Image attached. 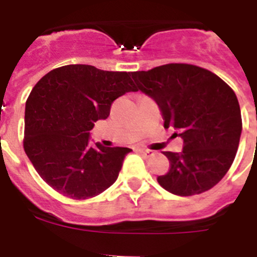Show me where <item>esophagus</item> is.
Instances as JSON below:
<instances>
[{
	"label": "esophagus",
	"mask_w": 257,
	"mask_h": 257,
	"mask_svg": "<svg viewBox=\"0 0 257 257\" xmlns=\"http://www.w3.org/2000/svg\"><path fill=\"white\" fill-rule=\"evenodd\" d=\"M139 153H142L144 157H152L154 154L153 151H149V149H138Z\"/></svg>",
	"instance_id": "1"
}]
</instances>
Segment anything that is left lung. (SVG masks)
Listing matches in <instances>:
<instances>
[{
	"label": "left lung",
	"instance_id": "left-lung-1",
	"mask_svg": "<svg viewBox=\"0 0 257 257\" xmlns=\"http://www.w3.org/2000/svg\"><path fill=\"white\" fill-rule=\"evenodd\" d=\"M133 78L160 106L166 128L174 127L184 142L180 153H163L170 170L157 178L161 187L181 197L215 187L239 145L242 117L234 91L216 74L192 64L133 72Z\"/></svg>",
	"mask_w": 257,
	"mask_h": 257
}]
</instances>
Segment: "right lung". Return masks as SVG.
Wrapping results in <instances>:
<instances>
[{
    "mask_svg": "<svg viewBox=\"0 0 257 257\" xmlns=\"http://www.w3.org/2000/svg\"><path fill=\"white\" fill-rule=\"evenodd\" d=\"M138 91L127 72L92 65L56 68L36 83L26 103L24 151L52 189L73 199H87L118 178L130 148L90 145V131L106 119L110 105Z\"/></svg>",
    "mask_w": 257,
    "mask_h": 257,
    "instance_id": "obj_1",
    "label": "right lung"
}]
</instances>
